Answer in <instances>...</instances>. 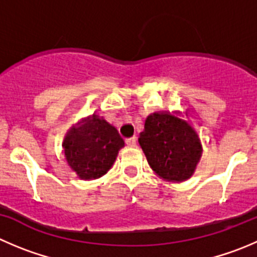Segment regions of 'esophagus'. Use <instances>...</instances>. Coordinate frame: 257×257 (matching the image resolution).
I'll return each mask as SVG.
<instances>
[{
    "label": "esophagus",
    "instance_id": "obj_1",
    "mask_svg": "<svg viewBox=\"0 0 257 257\" xmlns=\"http://www.w3.org/2000/svg\"><path fill=\"white\" fill-rule=\"evenodd\" d=\"M124 143H126L127 146H135L136 144V138L135 136H133V138H128L124 140Z\"/></svg>",
    "mask_w": 257,
    "mask_h": 257
}]
</instances>
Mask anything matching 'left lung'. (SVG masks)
<instances>
[{"instance_id": "left-lung-1", "label": "left lung", "mask_w": 257, "mask_h": 257, "mask_svg": "<svg viewBox=\"0 0 257 257\" xmlns=\"http://www.w3.org/2000/svg\"><path fill=\"white\" fill-rule=\"evenodd\" d=\"M139 144L153 172L168 182L192 177L202 156V143L192 123L170 112L148 116Z\"/></svg>"}]
</instances>
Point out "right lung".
<instances>
[{
  "label": "right lung",
  "mask_w": 257,
  "mask_h": 257,
  "mask_svg": "<svg viewBox=\"0 0 257 257\" xmlns=\"http://www.w3.org/2000/svg\"><path fill=\"white\" fill-rule=\"evenodd\" d=\"M123 145L116 128L98 116L89 117L73 127L63 141L68 167L83 180L106 174Z\"/></svg>",
  "instance_id": "1"
}]
</instances>
